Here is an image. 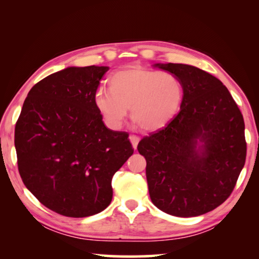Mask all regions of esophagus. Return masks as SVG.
<instances>
[{
    "label": "esophagus",
    "mask_w": 259,
    "mask_h": 259,
    "mask_svg": "<svg viewBox=\"0 0 259 259\" xmlns=\"http://www.w3.org/2000/svg\"><path fill=\"white\" fill-rule=\"evenodd\" d=\"M130 141H131V143H132L133 148L137 149L139 141H140V138L138 137V135H130Z\"/></svg>",
    "instance_id": "esophagus-1"
}]
</instances>
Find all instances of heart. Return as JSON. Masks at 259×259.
I'll return each mask as SVG.
<instances>
[{
  "label": "heart",
  "instance_id": "heart-1",
  "mask_svg": "<svg viewBox=\"0 0 259 259\" xmlns=\"http://www.w3.org/2000/svg\"><path fill=\"white\" fill-rule=\"evenodd\" d=\"M109 84V90L95 91L93 101L104 124L111 130L122 126L127 108L142 130H160L179 112L184 95L179 77L167 71L124 69L112 74Z\"/></svg>",
  "mask_w": 259,
  "mask_h": 259
}]
</instances>
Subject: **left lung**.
Here are the masks:
<instances>
[{"label": "left lung", "instance_id": "1", "mask_svg": "<svg viewBox=\"0 0 259 259\" xmlns=\"http://www.w3.org/2000/svg\"><path fill=\"white\" fill-rule=\"evenodd\" d=\"M153 67L178 76L184 95L174 119L138 146L147 160L151 201L173 216L206 214L230 197L244 166L243 117L209 72L183 63Z\"/></svg>", "mask_w": 259, "mask_h": 259}]
</instances>
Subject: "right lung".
<instances>
[{
	"label": "right lung",
	"mask_w": 259,
	"mask_h": 259,
	"mask_svg": "<svg viewBox=\"0 0 259 259\" xmlns=\"http://www.w3.org/2000/svg\"><path fill=\"white\" fill-rule=\"evenodd\" d=\"M109 67H68L35 84L15 128L18 169L49 209L68 217L110 205L113 174L133 155L126 132L107 128L93 97Z\"/></svg>",
	"instance_id": "obj_1"
}]
</instances>
